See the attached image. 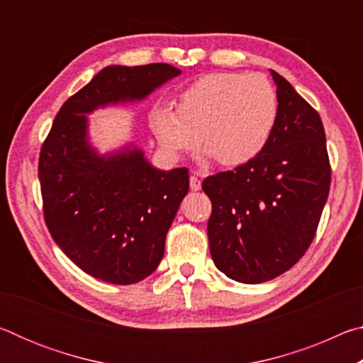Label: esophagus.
I'll return each mask as SVG.
<instances>
[{
	"instance_id": "obj_1",
	"label": "esophagus",
	"mask_w": 363,
	"mask_h": 363,
	"mask_svg": "<svg viewBox=\"0 0 363 363\" xmlns=\"http://www.w3.org/2000/svg\"><path fill=\"white\" fill-rule=\"evenodd\" d=\"M200 177H201V173H199V171L190 176V189H192V190H200L201 189Z\"/></svg>"
}]
</instances>
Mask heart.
<instances>
[{
    "label": "heart",
    "mask_w": 363,
    "mask_h": 363,
    "mask_svg": "<svg viewBox=\"0 0 363 363\" xmlns=\"http://www.w3.org/2000/svg\"><path fill=\"white\" fill-rule=\"evenodd\" d=\"M277 116V93L267 78L208 73L182 91L176 110H153L150 126L171 157L192 149L199 134L208 157L224 167H238L267 145Z\"/></svg>",
    "instance_id": "obj_1"
}]
</instances>
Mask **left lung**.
Here are the masks:
<instances>
[{"mask_svg":"<svg viewBox=\"0 0 363 363\" xmlns=\"http://www.w3.org/2000/svg\"><path fill=\"white\" fill-rule=\"evenodd\" d=\"M279 116L250 162L201 184L213 211L208 240L216 267L242 284H262L293 267L315 237L331 181L325 130L293 86L270 70Z\"/></svg>","mask_w":363,"mask_h":363,"instance_id":"8db88e82","label":"left lung"}]
</instances>
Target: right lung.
Returning <instances> with one entry per match:
<instances>
[{
	"label": "right lung",
	"instance_id": "1",
	"mask_svg": "<svg viewBox=\"0 0 363 363\" xmlns=\"http://www.w3.org/2000/svg\"><path fill=\"white\" fill-rule=\"evenodd\" d=\"M177 75L169 64L108 65L65 101L43 143L38 177L51 237L79 269L107 284H138L158 267L189 192V169L153 168L134 145L99 155L86 115L143 101Z\"/></svg>",
	"mask_w": 363,
	"mask_h": 363
}]
</instances>
